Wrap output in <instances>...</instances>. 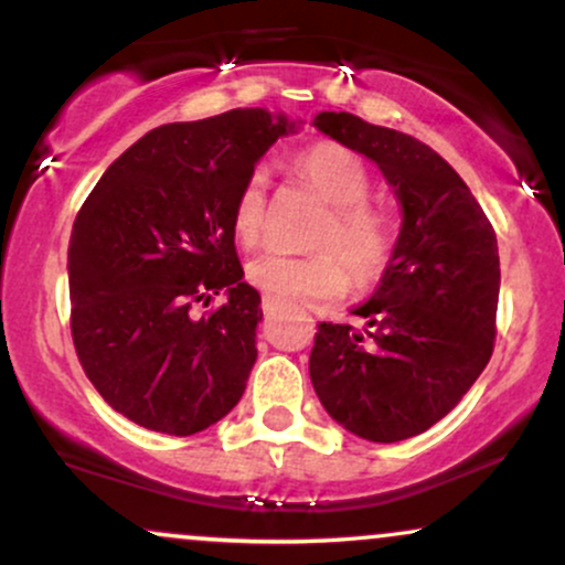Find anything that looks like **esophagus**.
<instances>
[{
	"instance_id": "esophagus-1",
	"label": "esophagus",
	"mask_w": 565,
	"mask_h": 565,
	"mask_svg": "<svg viewBox=\"0 0 565 565\" xmlns=\"http://www.w3.org/2000/svg\"><path fill=\"white\" fill-rule=\"evenodd\" d=\"M278 305H281V300H278V297L265 295V297H263V302H260V308H263V313H274V310L278 308Z\"/></svg>"
}]
</instances>
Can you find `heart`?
Masks as SVG:
<instances>
[{
    "label": "heart",
    "mask_w": 565,
    "mask_h": 565,
    "mask_svg": "<svg viewBox=\"0 0 565 565\" xmlns=\"http://www.w3.org/2000/svg\"><path fill=\"white\" fill-rule=\"evenodd\" d=\"M291 172L327 201V215L313 233V255L263 252L246 265V281L263 295L289 300H332L350 289L372 287L391 268L398 246V223L385 204L369 201L372 178L353 151L337 142H316L291 157ZM268 178L257 167L238 185L231 204L233 236L255 246L265 231Z\"/></svg>",
    "instance_id": "b5f03b06"
}]
</instances>
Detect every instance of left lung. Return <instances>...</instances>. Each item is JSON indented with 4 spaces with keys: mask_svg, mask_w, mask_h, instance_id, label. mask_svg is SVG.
Returning <instances> with one entry per match:
<instances>
[{
    "mask_svg": "<svg viewBox=\"0 0 565 565\" xmlns=\"http://www.w3.org/2000/svg\"><path fill=\"white\" fill-rule=\"evenodd\" d=\"M316 127L372 159L404 223L380 289L348 323H319L310 382L329 417L377 444L444 419L489 364L497 337V233L465 180L412 135L323 111Z\"/></svg>",
    "mask_w": 565,
    "mask_h": 565,
    "instance_id": "left-lung-1",
    "label": "left lung"
}]
</instances>
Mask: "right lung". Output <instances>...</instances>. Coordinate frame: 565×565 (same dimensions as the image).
<instances>
[{"label":"right lung","instance_id":"right-lung-1","mask_svg":"<svg viewBox=\"0 0 565 565\" xmlns=\"http://www.w3.org/2000/svg\"><path fill=\"white\" fill-rule=\"evenodd\" d=\"M291 127L263 108L157 127L82 204L68 246L71 337L95 391L135 425L193 436L242 398L263 310L242 281L231 204ZM220 290L217 309L192 313Z\"/></svg>","mask_w":565,"mask_h":565}]
</instances>
